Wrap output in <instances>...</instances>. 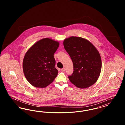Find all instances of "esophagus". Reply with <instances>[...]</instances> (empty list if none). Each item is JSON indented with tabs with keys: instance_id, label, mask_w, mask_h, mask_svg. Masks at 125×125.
<instances>
[{
	"instance_id": "obj_1",
	"label": "esophagus",
	"mask_w": 125,
	"mask_h": 125,
	"mask_svg": "<svg viewBox=\"0 0 125 125\" xmlns=\"http://www.w3.org/2000/svg\"><path fill=\"white\" fill-rule=\"evenodd\" d=\"M61 71L62 72L65 71V68H63L61 69Z\"/></svg>"
}]
</instances>
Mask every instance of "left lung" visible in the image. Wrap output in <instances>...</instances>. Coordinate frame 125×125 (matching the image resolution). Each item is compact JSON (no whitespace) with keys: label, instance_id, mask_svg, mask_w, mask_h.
Returning a JSON list of instances; mask_svg holds the SVG:
<instances>
[{"label":"left lung","instance_id":"8db88e82","mask_svg":"<svg viewBox=\"0 0 125 125\" xmlns=\"http://www.w3.org/2000/svg\"><path fill=\"white\" fill-rule=\"evenodd\" d=\"M71 58L73 72L68 78L80 89L89 88L97 81L102 68L101 56L94 45L82 37L71 36L63 42Z\"/></svg>","mask_w":125,"mask_h":125}]
</instances>
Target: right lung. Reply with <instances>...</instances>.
Returning <instances> with one entry per match:
<instances>
[{"instance_id":"1","label":"right lung","mask_w":125,"mask_h":125,"mask_svg":"<svg viewBox=\"0 0 125 125\" xmlns=\"http://www.w3.org/2000/svg\"><path fill=\"white\" fill-rule=\"evenodd\" d=\"M57 41L44 38L36 42L27 51L22 63L27 81L36 88H44L53 82L58 71L54 54L59 46Z\"/></svg>"}]
</instances>
